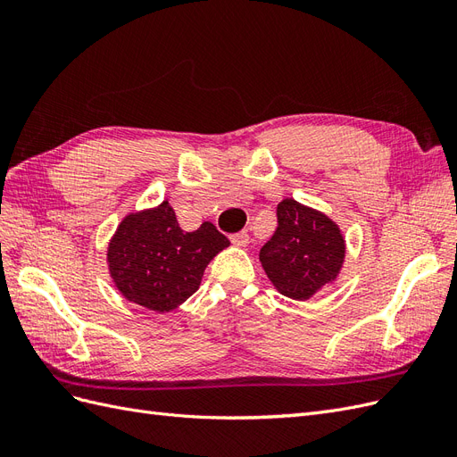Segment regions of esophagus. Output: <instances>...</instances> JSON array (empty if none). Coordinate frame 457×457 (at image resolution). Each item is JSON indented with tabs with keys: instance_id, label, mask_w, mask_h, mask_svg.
Wrapping results in <instances>:
<instances>
[{
	"instance_id": "34e87169",
	"label": "esophagus",
	"mask_w": 457,
	"mask_h": 457,
	"mask_svg": "<svg viewBox=\"0 0 457 457\" xmlns=\"http://www.w3.org/2000/svg\"><path fill=\"white\" fill-rule=\"evenodd\" d=\"M230 242H232L234 245L244 247L247 242H250V234H247L245 230H242V232H237V234H230Z\"/></svg>"
}]
</instances>
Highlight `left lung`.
<instances>
[{"instance_id": "left-lung-1", "label": "left lung", "mask_w": 457, "mask_h": 457, "mask_svg": "<svg viewBox=\"0 0 457 457\" xmlns=\"http://www.w3.org/2000/svg\"><path fill=\"white\" fill-rule=\"evenodd\" d=\"M278 227L261 247L269 280L289 299L305 301L334 282L343 267L345 240L328 215L292 198L276 207Z\"/></svg>"}]
</instances>
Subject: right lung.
Returning a JSON list of instances; mask_svg holds the SVG:
<instances>
[{"instance_id": "right-lung-1", "label": "right lung", "mask_w": 457, "mask_h": 457, "mask_svg": "<svg viewBox=\"0 0 457 457\" xmlns=\"http://www.w3.org/2000/svg\"><path fill=\"white\" fill-rule=\"evenodd\" d=\"M228 244L207 220L185 232L165 200L121 220L108 245V269L123 297L170 312L196 292L205 267Z\"/></svg>"}]
</instances>
